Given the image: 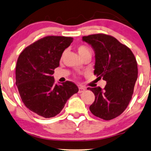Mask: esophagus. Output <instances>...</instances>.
<instances>
[{"label": "esophagus", "mask_w": 151, "mask_h": 151, "mask_svg": "<svg viewBox=\"0 0 151 151\" xmlns=\"http://www.w3.org/2000/svg\"><path fill=\"white\" fill-rule=\"evenodd\" d=\"M85 90H86L85 88L83 87V86H79V90H78V93H81L84 92Z\"/></svg>", "instance_id": "esophagus-1"}]
</instances>
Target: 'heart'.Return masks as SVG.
I'll use <instances>...</instances> for the list:
<instances>
[{
    "instance_id": "1",
    "label": "heart",
    "mask_w": 151,
    "mask_h": 151,
    "mask_svg": "<svg viewBox=\"0 0 151 151\" xmlns=\"http://www.w3.org/2000/svg\"><path fill=\"white\" fill-rule=\"evenodd\" d=\"M78 52L79 53L80 56L82 57L83 55L86 54V53H91V51L90 49H88L87 47L84 46V45H81V46H79L78 47Z\"/></svg>"
}]
</instances>
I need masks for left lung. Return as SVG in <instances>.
<instances>
[{
    "mask_svg": "<svg viewBox=\"0 0 151 151\" xmlns=\"http://www.w3.org/2000/svg\"><path fill=\"white\" fill-rule=\"evenodd\" d=\"M95 52L94 74L106 81L103 88H87L95 95L89 109L95 116L110 120L127 109L137 78V64L129 47L114 37L98 34L82 37Z\"/></svg>",
    "mask_w": 151,
    "mask_h": 151,
    "instance_id": "obj_1",
    "label": "left lung"
}]
</instances>
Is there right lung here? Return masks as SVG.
<instances>
[{"label": "right lung", "mask_w": 151, "mask_h": 151, "mask_svg": "<svg viewBox=\"0 0 151 151\" xmlns=\"http://www.w3.org/2000/svg\"><path fill=\"white\" fill-rule=\"evenodd\" d=\"M73 38L47 36L26 47L18 58L16 84L27 108L49 118L59 114L69 98L78 91L73 82L55 83L52 75Z\"/></svg>", "instance_id": "1"}]
</instances>
